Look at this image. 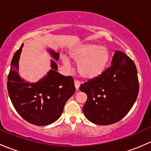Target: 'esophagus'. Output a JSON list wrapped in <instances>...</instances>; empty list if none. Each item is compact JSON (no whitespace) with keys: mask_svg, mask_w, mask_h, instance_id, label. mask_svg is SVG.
I'll return each instance as SVG.
<instances>
[{"mask_svg":"<svg viewBox=\"0 0 151 151\" xmlns=\"http://www.w3.org/2000/svg\"><path fill=\"white\" fill-rule=\"evenodd\" d=\"M74 86H75L76 90H77V91H78L79 88H80V81H78V80H74Z\"/></svg>","mask_w":151,"mask_h":151,"instance_id":"1","label":"esophagus"}]
</instances>
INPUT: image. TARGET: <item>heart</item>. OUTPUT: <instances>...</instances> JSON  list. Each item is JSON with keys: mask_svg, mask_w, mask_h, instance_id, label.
I'll list each match as a JSON object with an SVG mask.
<instances>
[{"mask_svg": "<svg viewBox=\"0 0 151 151\" xmlns=\"http://www.w3.org/2000/svg\"><path fill=\"white\" fill-rule=\"evenodd\" d=\"M69 55L73 61L78 63L77 71L85 79H93L101 75L110 58L107 47L93 43L82 44L73 47ZM61 59L65 66H70L67 57L63 56Z\"/></svg>", "mask_w": 151, "mask_h": 151, "instance_id": "1", "label": "heart"}]
</instances>
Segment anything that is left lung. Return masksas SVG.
Masks as SVG:
<instances>
[{
	"mask_svg": "<svg viewBox=\"0 0 151 151\" xmlns=\"http://www.w3.org/2000/svg\"><path fill=\"white\" fill-rule=\"evenodd\" d=\"M80 90L88 96L82 110L89 121L99 125L116 123L127 114L138 96L135 64L116 50L111 65L101 75L82 84Z\"/></svg>",
	"mask_w": 151,
	"mask_h": 151,
	"instance_id": "left-lung-1",
	"label": "left lung"
}]
</instances>
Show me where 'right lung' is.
<instances>
[{
	"label": "right lung",
	"mask_w": 151,
	"mask_h": 151,
	"mask_svg": "<svg viewBox=\"0 0 151 151\" xmlns=\"http://www.w3.org/2000/svg\"><path fill=\"white\" fill-rule=\"evenodd\" d=\"M23 47L14 53L8 76L7 88L12 103L18 114L29 123L45 126L56 121L62 114L66 101L75 92L74 80L57 71L54 61H50L51 69L47 75L35 83H29L19 74V60ZM55 60L59 53L48 49Z\"/></svg>",
	"instance_id": "obj_1"
}]
</instances>
